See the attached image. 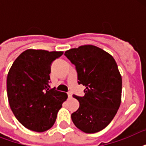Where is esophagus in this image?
<instances>
[{
  "mask_svg": "<svg viewBox=\"0 0 146 146\" xmlns=\"http://www.w3.org/2000/svg\"><path fill=\"white\" fill-rule=\"evenodd\" d=\"M67 95H68V98H71V97H72V93H71L70 92H67Z\"/></svg>",
  "mask_w": 146,
  "mask_h": 146,
  "instance_id": "esophagus-1",
  "label": "esophagus"
}]
</instances>
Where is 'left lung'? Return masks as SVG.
I'll return each mask as SVG.
<instances>
[{
    "instance_id": "left-lung-1",
    "label": "left lung",
    "mask_w": 146,
    "mask_h": 146,
    "mask_svg": "<svg viewBox=\"0 0 146 146\" xmlns=\"http://www.w3.org/2000/svg\"><path fill=\"white\" fill-rule=\"evenodd\" d=\"M64 55L76 66L85 96L73 95L80 108L71 114L73 123L86 133L104 129L113 119L121 102L122 78L115 60L94 45L66 50Z\"/></svg>"
}]
</instances>
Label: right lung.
I'll use <instances>...</instances> for the list:
<instances>
[{"label": "right lung", "instance_id": "obj_1", "mask_svg": "<svg viewBox=\"0 0 146 146\" xmlns=\"http://www.w3.org/2000/svg\"><path fill=\"white\" fill-rule=\"evenodd\" d=\"M63 54L29 49L13 62L7 79L10 108L19 122L33 131L44 132L54 123L67 98L66 92L50 89V66Z\"/></svg>", "mask_w": 146, "mask_h": 146}]
</instances>
